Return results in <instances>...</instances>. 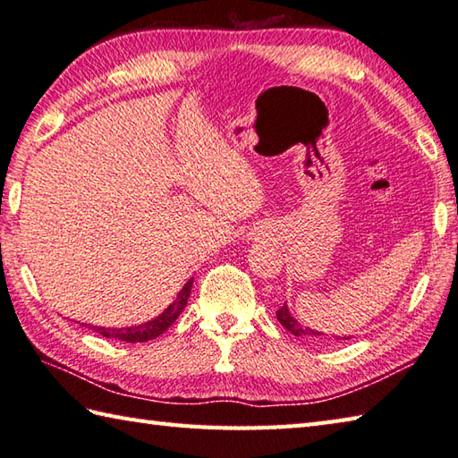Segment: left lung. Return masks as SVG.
<instances>
[{
    "instance_id": "8db88e82",
    "label": "left lung",
    "mask_w": 458,
    "mask_h": 458,
    "mask_svg": "<svg viewBox=\"0 0 458 458\" xmlns=\"http://www.w3.org/2000/svg\"><path fill=\"white\" fill-rule=\"evenodd\" d=\"M276 316H277V321H280V324L295 337H321V335H324V334H319V331L311 329V327H303L300 321L292 316L285 303L280 310H277ZM344 339H347V337H344Z\"/></svg>"
}]
</instances>
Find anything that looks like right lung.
Listing matches in <instances>:
<instances>
[{"mask_svg":"<svg viewBox=\"0 0 458 458\" xmlns=\"http://www.w3.org/2000/svg\"><path fill=\"white\" fill-rule=\"evenodd\" d=\"M192 282H194V277H191V280L182 285V290L178 292L176 300L170 303V306L155 319L145 321V324H140V326H131V327H97V326H93L91 329L97 331V334H101L103 337L119 339V342H127V344L150 342V339L163 335L165 331L178 319V316H181L182 310L186 308L188 298H191Z\"/></svg>","mask_w":458,"mask_h":458,"instance_id":"obj_1","label":"right lung"}]
</instances>
